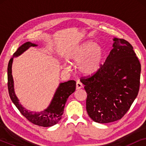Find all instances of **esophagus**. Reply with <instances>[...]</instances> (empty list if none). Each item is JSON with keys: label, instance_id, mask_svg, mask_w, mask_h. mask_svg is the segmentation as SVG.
<instances>
[{"label": "esophagus", "instance_id": "obj_1", "mask_svg": "<svg viewBox=\"0 0 146 146\" xmlns=\"http://www.w3.org/2000/svg\"><path fill=\"white\" fill-rule=\"evenodd\" d=\"M82 87H83V84H82L81 82L78 81L77 83H76V89L77 90L81 89Z\"/></svg>", "mask_w": 146, "mask_h": 146}]
</instances>
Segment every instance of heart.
Segmentation results:
<instances>
[{"mask_svg":"<svg viewBox=\"0 0 146 146\" xmlns=\"http://www.w3.org/2000/svg\"><path fill=\"white\" fill-rule=\"evenodd\" d=\"M71 60L74 63L79 64L78 68L81 72L91 75L96 72L100 68L102 51L94 42H86L74 50Z\"/></svg>","mask_w":146,"mask_h":146,"instance_id":"1","label":"heart"}]
</instances>
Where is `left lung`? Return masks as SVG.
Here are the masks:
<instances>
[{"instance_id": "1", "label": "left lung", "mask_w": 146, "mask_h": 146, "mask_svg": "<svg viewBox=\"0 0 146 146\" xmlns=\"http://www.w3.org/2000/svg\"><path fill=\"white\" fill-rule=\"evenodd\" d=\"M113 48L96 72L82 77L87 93L86 111L98 123L119 120L138 94L141 64L133 46L124 39L113 38Z\"/></svg>"}]
</instances>
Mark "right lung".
Wrapping results in <instances>:
<instances>
[{"label":"right lung","instance_id":"right-lung-1","mask_svg":"<svg viewBox=\"0 0 146 146\" xmlns=\"http://www.w3.org/2000/svg\"><path fill=\"white\" fill-rule=\"evenodd\" d=\"M36 44L27 42L20 46L17 51L14 53L13 57L10 60L8 65V90L11 100L16 106L20 112L30 122L35 125L42 127H50L56 124L62 118L64 113L65 104L68 98L76 90V82L69 80L64 83L60 84L48 108L41 112H33L29 111L22 106L19 103L17 96L14 91V82L12 75V64L13 58L21 54L23 52L31 46H36Z\"/></svg>","mask_w":146,"mask_h":146}]
</instances>
